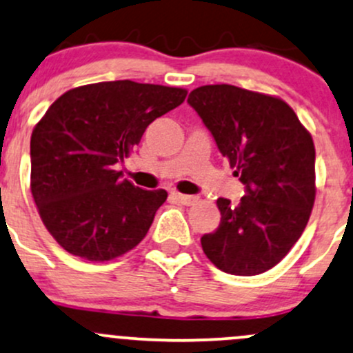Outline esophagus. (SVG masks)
I'll return each mask as SVG.
<instances>
[{"instance_id":"esophagus-1","label":"esophagus","mask_w":353,"mask_h":353,"mask_svg":"<svg viewBox=\"0 0 353 353\" xmlns=\"http://www.w3.org/2000/svg\"><path fill=\"white\" fill-rule=\"evenodd\" d=\"M172 197L177 201V203L184 204V206H191V204L196 203V197L194 196L181 194V192H172Z\"/></svg>"}]
</instances>
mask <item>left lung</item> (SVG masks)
Listing matches in <instances>:
<instances>
[{
  "label": "left lung",
  "instance_id": "obj_1",
  "mask_svg": "<svg viewBox=\"0 0 353 353\" xmlns=\"http://www.w3.org/2000/svg\"><path fill=\"white\" fill-rule=\"evenodd\" d=\"M216 145L245 184L238 204L219 197L221 223L201 238L221 271L265 273L298 241L315 203V145L288 103L234 85L189 94Z\"/></svg>",
  "mask_w": 353,
  "mask_h": 353
}]
</instances>
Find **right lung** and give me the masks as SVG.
I'll return each mask as SVG.
<instances>
[{
	"label": "right lung",
	"instance_id": "right-lung-1",
	"mask_svg": "<svg viewBox=\"0 0 353 353\" xmlns=\"http://www.w3.org/2000/svg\"><path fill=\"white\" fill-rule=\"evenodd\" d=\"M185 95L132 80L83 85L65 92L37 123L32 194L46 230L70 254L108 261L144 239L168 192L137 188L115 169L149 123Z\"/></svg>",
	"mask_w": 353,
	"mask_h": 353
}]
</instances>
